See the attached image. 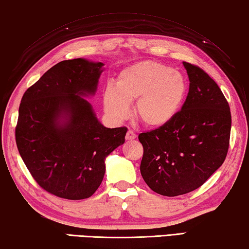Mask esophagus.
Here are the masks:
<instances>
[{"mask_svg":"<svg viewBox=\"0 0 249 249\" xmlns=\"http://www.w3.org/2000/svg\"><path fill=\"white\" fill-rule=\"evenodd\" d=\"M136 137H137V135L135 133V131H133V130H128L127 131V135H125V139L127 140H133V139H136Z\"/></svg>","mask_w":249,"mask_h":249,"instance_id":"obj_1","label":"esophagus"}]
</instances>
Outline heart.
Listing matches in <instances>:
<instances>
[{"label": "heart", "mask_w": 249, "mask_h": 249, "mask_svg": "<svg viewBox=\"0 0 249 249\" xmlns=\"http://www.w3.org/2000/svg\"><path fill=\"white\" fill-rule=\"evenodd\" d=\"M187 90L186 79L179 72L155 61H143L124 69L116 87H106L103 106L109 117L124 120L129 114V103L136 101L138 119L147 127L158 128L177 116Z\"/></svg>", "instance_id": "b5f03b06"}]
</instances>
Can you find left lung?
<instances>
[{
    "instance_id": "obj_1",
    "label": "left lung",
    "mask_w": 249,
    "mask_h": 249,
    "mask_svg": "<svg viewBox=\"0 0 249 249\" xmlns=\"http://www.w3.org/2000/svg\"><path fill=\"white\" fill-rule=\"evenodd\" d=\"M187 98L173 120L141 132L140 173L155 193L175 197L199 188L226 159L231 138L229 105L217 83L199 67L183 62Z\"/></svg>"
}]
</instances>
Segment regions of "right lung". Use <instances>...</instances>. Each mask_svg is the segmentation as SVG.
Returning <instances> with one entry per match:
<instances>
[{
	"label": "right lung",
	"instance_id": "add662e5",
	"mask_svg": "<svg viewBox=\"0 0 249 249\" xmlns=\"http://www.w3.org/2000/svg\"><path fill=\"white\" fill-rule=\"evenodd\" d=\"M101 62L61 61L29 88L18 108L15 141L42 189L64 199L89 198L106 171L105 159L124 142L127 128H106L81 95L92 94ZM67 119L61 124L60 117Z\"/></svg>",
	"mask_w": 249,
	"mask_h": 249
}]
</instances>
